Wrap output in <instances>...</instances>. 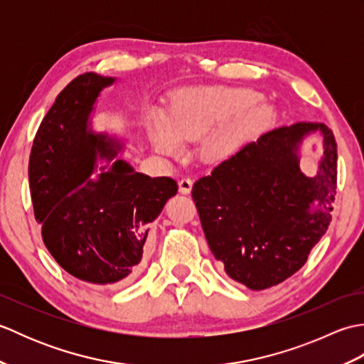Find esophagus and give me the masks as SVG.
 <instances>
[{"label": "esophagus", "instance_id": "esophagus-1", "mask_svg": "<svg viewBox=\"0 0 364 364\" xmlns=\"http://www.w3.org/2000/svg\"><path fill=\"white\" fill-rule=\"evenodd\" d=\"M192 184H194L192 178H189V176L181 178V180L178 181V189H180L181 194H189V192L192 191Z\"/></svg>", "mask_w": 364, "mask_h": 364}]
</instances>
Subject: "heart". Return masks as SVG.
<instances>
[{"label": "heart", "mask_w": 364, "mask_h": 364, "mask_svg": "<svg viewBox=\"0 0 364 364\" xmlns=\"http://www.w3.org/2000/svg\"><path fill=\"white\" fill-rule=\"evenodd\" d=\"M259 102L257 92L242 87L181 90L170 100L166 114L150 117L151 142L159 153L178 154L183 141H197L213 130L203 142V154L228 159L274 122V107Z\"/></svg>", "instance_id": "b5f03b06"}]
</instances>
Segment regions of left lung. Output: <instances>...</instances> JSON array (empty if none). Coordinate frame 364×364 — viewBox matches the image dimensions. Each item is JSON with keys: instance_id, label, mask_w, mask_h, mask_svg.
<instances>
[{"instance_id": "1", "label": "left lung", "mask_w": 364, "mask_h": 364, "mask_svg": "<svg viewBox=\"0 0 364 364\" xmlns=\"http://www.w3.org/2000/svg\"><path fill=\"white\" fill-rule=\"evenodd\" d=\"M319 130L324 156L305 177L298 149ZM336 141L323 123L297 122L262 134L192 188L208 245L230 278L261 291L305 264L326 235L336 194Z\"/></svg>"}]
</instances>
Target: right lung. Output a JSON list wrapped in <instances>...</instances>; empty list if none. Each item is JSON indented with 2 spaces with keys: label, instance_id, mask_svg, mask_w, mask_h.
<instances>
[{
  "label": "right lung",
  "instance_id": "right-lung-1",
  "mask_svg": "<svg viewBox=\"0 0 364 364\" xmlns=\"http://www.w3.org/2000/svg\"><path fill=\"white\" fill-rule=\"evenodd\" d=\"M115 78L84 73L58 95L34 137L29 188L43 244L58 264L95 286L127 284L145 252L149 225L178 184L139 173L115 159L94 178L96 158L117 156L122 144L94 133L90 114Z\"/></svg>",
  "mask_w": 364,
  "mask_h": 364
}]
</instances>
